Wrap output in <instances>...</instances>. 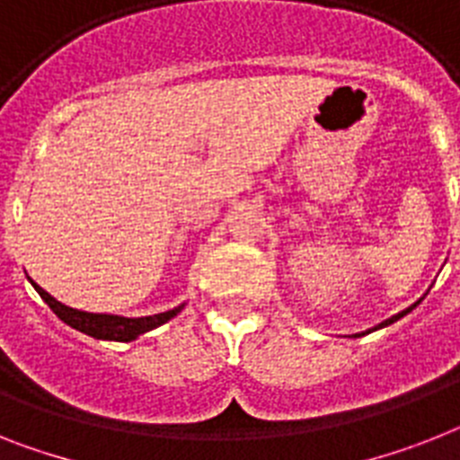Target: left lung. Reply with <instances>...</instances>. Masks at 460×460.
<instances>
[{
  "label": "left lung",
  "mask_w": 460,
  "mask_h": 460,
  "mask_svg": "<svg viewBox=\"0 0 460 460\" xmlns=\"http://www.w3.org/2000/svg\"><path fill=\"white\" fill-rule=\"evenodd\" d=\"M420 299H423V296H420ZM420 299H419V302H414V304H411V306H407V308H404V311H400V314L391 315V318H388V320H384V323H379V325H376V327H372V330L362 332V334H369V332H376V330H381V327H388V325H393V323H397V320H400V318H404V315H407V314H411V311H414V308L419 306V304H420ZM362 334H353V337H362Z\"/></svg>",
  "instance_id": "obj_1"
}]
</instances>
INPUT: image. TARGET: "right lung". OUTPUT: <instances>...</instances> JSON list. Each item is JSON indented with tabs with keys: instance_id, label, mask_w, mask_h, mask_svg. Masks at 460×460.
I'll return each instance as SVG.
<instances>
[{
	"instance_id": "1",
	"label": "right lung",
	"mask_w": 460,
	"mask_h": 460,
	"mask_svg": "<svg viewBox=\"0 0 460 460\" xmlns=\"http://www.w3.org/2000/svg\"><path fill=\"white\" fill-rule=\"evenodd\" d=\"M32 288L40 292V296L44 299L49 306H51L53 314L58 318L67 323L69 327L84 332L93 339H105V341H133L140 334L149 330H156L158 325H164L171 318H175L180 311L184 308V304L175 306L172 311H164V314L156 315H142V318H123V315H111V314H86V311H79V308H69L65 304H60L56 296H51L46 289H41L40 285L34 283L30 278Z\"/></svg>"
}]
</instances>
